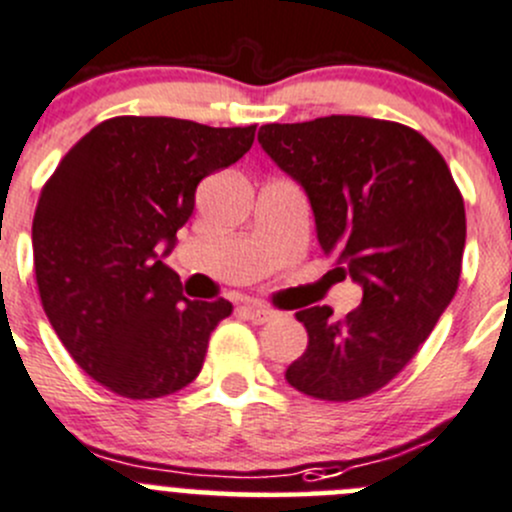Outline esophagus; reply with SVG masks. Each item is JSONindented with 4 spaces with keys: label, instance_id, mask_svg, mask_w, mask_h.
I'll return each instance as SVG.
<instances>
[{
    "label": "esophagus",
    "instance_id": "esophagus-1",
    "mask_svg": "<svg viewBox=\"0 0 512 512\" xmlns=\"http://www.w3.org/2000/svg\"><path fill=\"white\" fill-rule=\"evenodd\" d=\"M242 312H245L247 320H252V322H255V325H265V322H270L272 317L277 315V312L270 310V307L255 305V302H250V305L242 307Z\"/></svg>",
    "mask_w": 512,
    "mask_h": 512
}]
</instances>
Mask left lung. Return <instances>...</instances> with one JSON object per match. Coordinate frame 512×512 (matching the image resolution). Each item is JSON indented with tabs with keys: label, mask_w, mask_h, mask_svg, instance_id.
Masks as SVG:
<instances>
[{
	"label": "left lung",
	"mask_w": 512,
	"mask_h": 512,
	"mask_svg": "<svg viewBox=\"0 0 512 512\" xmlns=\"http://www.w3.org/2000/svg\"><path fill=\"white\" fill-rule=\"evenodd\" d=\"M257 140L305 187L322 252L362 287L342 320L327 305L295 312L307 350L285 380L327 403L367 398L413 360L458 290L463 195L443 155L400 122L330 114L265 124Z\"/></svg>",
	"instance_id": "left-lung-1"
}]
</instances>
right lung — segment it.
Segmentation results:
<instances>
[{
	"label": "right lung",
	"instance_id": "1",
	"mask_svg": "<svg viewBox=\"0 0 512 512\" xmlns=\"http://www.w3.org/2000/svg\"><path fill=\"white\" fill-rule=\"evenodd\" d=\"M255 130L112 117L44 182L32 222L42 307L72 360L112 393L165 398L200 375L232 305L187 300L162 257L195 210L200 180L235 165Z\"/></svg>",
	"mask_w": 512,
	"mask_h": 512
}]
</instances>
